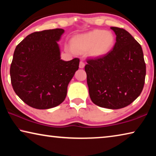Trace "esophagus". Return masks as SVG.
<instances>
[{"label":"esophagus","instance_id":"34e87169","mask_svg":"<svg viewBox=\"0 0 156 156\" xmlns=\"http://www.w3.org/2000/svg\"><path fill=\"white\" fill-rule=\"evenodd\" d=\"M84 65H85V64H84V62L83 61H80V65H79V67L83 69L84 67Z\"/></svg>","mask_w":156,"mask_h":156}]
</instances>
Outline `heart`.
I'll use <instances>...</instances> for the list:
<instances>
[{
  "label": "heart",
  "instance_id": "1",
  "mask_svg": "<svg viewBox=\"0 0 156 156\" xmlns=\"http://www.w3.org/2000/svg\"><path fill=\"white\" fill-rule=\"evenodd\" d=\"M114 43L115 37L111 31L94 30L73 37L71 41V47L76 53L89 50L91 56L100 57L108 54Z\"/></svg>",
  "mask_w": 156,
  "mask_h": 156
}]
</instances>
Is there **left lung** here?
Here are the masks:
<instances>
[{
  "mask_svg": "<svg viewBox=\"0 0 156 156\" xmlns=\"http://www.w3.org/2000/svg\"><path fill=\"white\" fill-rule=\"evenodd\" d=\"M116 35L112 50L87 59L84 67L89 96L98 106L118 109L132 103L143 89L146 65L142 47L127 31L112 27Z\"/></svg>",
  "mask_w": 156,
  "mask_h": 156,
  "instance_id": "obj_1",
  "label": "left lung"
}]
</instances>
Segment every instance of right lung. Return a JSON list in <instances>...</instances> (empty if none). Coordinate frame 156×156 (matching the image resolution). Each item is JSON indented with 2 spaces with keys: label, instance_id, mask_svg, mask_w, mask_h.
<instances>
[{
  "label": "right lung",
  "instance_id": "1",
  "mask_svg": "<svg viewBox=\"0 0 156 156\" xmlns=\"http://www.w3.org/2000/svg\"><path fill=\"white\" fill-rule=\"evenodd\" d=\"M62 29L36 31L16 47L10 67L13 89L29 106L47 109L64 101L67 86L79 68L77 58L60 59L57 42Z\"/></svg>",
  "mask_w": 156,
  "mask_h": 156
}]
</instances>
